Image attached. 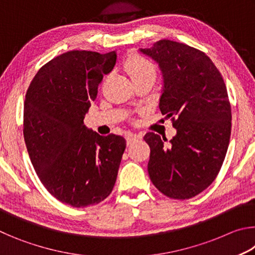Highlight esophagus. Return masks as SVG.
Returning a JSON list of instances; mask_svg holds the SVG:
<instances>
[{
  "label": "esophagus",
  "instance_id": "esophagus-1",
  "mask_svg": "<svg viewBox=\"0 0 255 255\" xmlns=\"http://www.w3.org/2000/svg\"><path fill=\"white\" fill-rule=\"evenodd\" d=\"M138 137H139V136L136 135V133H127V136H126L127 145H130L133 140H136V139H137Z\"/></svg>",
  "mask_w": 255,
  "mask_h": 255
}]
</instances>
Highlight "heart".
I'll return each mask as SVG.
<instances>
[{"label":"heart","mask_w":255,"mask_h":255,"mask_svg":"<svg viewBox=\"0 0 255 255\" xmlns=\"http://www.w3.org/2000/svg\"><path fill=\"white\" fill-rule=\"evenodd\" d=\"M125 70L130 76L133 83L156 77V66L152 60L143 55L133 53L125 60Z\"/></svg>","instance_id":"obj_1"}]
</instances>
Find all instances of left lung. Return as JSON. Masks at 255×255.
I'll use <instances>...</instances> for the list:
<instances>
[{
  "label": "left lung",
  "mask_w": 255,
  "mask_h": 255,
  "mask_svg": "<svg viewBox=\"0 0 255 255\" xmlns=\"http://www.w3.org/2000/svg\"><path fill=\"white\" fill-rule=\"evenodd\" d=\"M140 51L158 63L159 109L176 129L169 144L152 131L144 136L149 178L166 197L190 199L214 182L226 156L232 110L225 82L204 51L185 44L163 39Z\"/></svg>",
  "instance_id": "8db88e82"
}]
</instances>
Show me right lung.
Listing matches in <instances>:
<instances>
[{
    "label": "right lung",
    "mask_w": 255,
    "mask_h": 255,
    "mask_svg": "<svg viewBox=\"0 0 255 255\" xmlns=\"http://www.w3.org/2000/svg\"><path fill=\"white\" fill-rule=\"evenodd\" d=\"M116 59V51H67L38 71L25 94L23 136L34 171L50 195L76 208L110 195L126 148L124 137L100 136L83 122Z\"/></svg>",
    "instance_id": "add662e5"
}]
</instances>
